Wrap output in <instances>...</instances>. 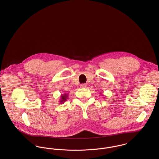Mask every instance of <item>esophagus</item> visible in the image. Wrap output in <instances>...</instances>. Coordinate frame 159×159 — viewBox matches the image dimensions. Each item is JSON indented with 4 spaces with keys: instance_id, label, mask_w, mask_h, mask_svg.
<instances>
[{
    "instance_id": "34e87169",
    "label": "esophagus",
    "mask_w": 159,
    "mask_h": 159,
    "mask_svg": "<svg viewBox=\"0 0 159 159\" xmlns=\"http://www.w3.org/2000/svg\"><path fill=\"white\" fill-rule=\"evenodd\" d=\"M80 86H81V88H86L87 84H81Z\"/></svg>"
}]
</instances>
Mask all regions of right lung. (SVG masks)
<instances>
[{
  "mask_svg": "<svg viewBox=\"0 0 159 159\" xmlns=\"http://www.w3.org/2000/svg\"><path fill=\"white\" fill-rule=\"evenodd\" d=\"M60 101L59 103L61 104L63 103L64 102H65L66 101H67V99H68V94L66 93H64V94H61V97H60Z\"/></svg>",
  "mask_w": 159,
  "mask_h": 159,
  "instance_id": "obj_1",
  "label": "right lung"
}]
</instances>
